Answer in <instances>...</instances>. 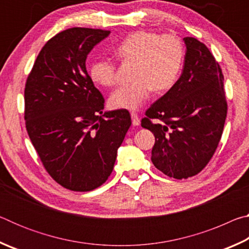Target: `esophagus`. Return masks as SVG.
I'll return each instance as SVG.
<instances>
[{"mask_svg":"<svg viewBox=\"0 0 249 249\" xmlns=\"http://www.w3.org/2000/svg\"><path fill=\"white\" fill-rule=\"evenodd\" d=\"M130 116H132V123L134 126H138L141 124V117L137 114V113L132 112L130 113Z\"/></svg>","mask_w":249,"mask_h":249,"instance_id":"34e87169","label":"esophagus"}]
</instances>
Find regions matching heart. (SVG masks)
Returning <instances> with one entry per match:
<instances>
[{
    "mask_svg": "<svg viewBox=\"0 0 249 249\" xmlns=\"http://www.w3.org/2000/svg\"><path fill=\"white\" fill-rule=\"evenodd\" d=\"M122 60L136 61L135 81L112 92L108 103L113 108L135 111L149 98L151 90L163 92L178 80L184 59L181 40L174 35L138 31L129 34L116 46ZM89 77L96 84L109 87L115 83L116 67L111 59H95L89 66Z\"/></svg>",
    "mask_w": 249,
    "mask_h": 249,
    "instance_id": "heart-1",
    "label": "heart"
}]
</instances>
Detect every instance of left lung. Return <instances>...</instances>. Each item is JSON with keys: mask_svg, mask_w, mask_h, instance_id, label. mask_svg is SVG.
I'll list each match as a JSON object with an SVG mask.
<instances>
[{"mask_svg": "<svg viewBox=\"0 0 249 249\" xmlns=\"http://www.w3.org/2000/svg\"><path fill=\"white\" fill-rule=\"evenodd\" d=\"M182 73L146 111L142 127L155 136L151 161L175 179L196 176L220 142L227 114L222 69L206 46L184 37ZM160 119L163 124H154Z\"/></svg>", "mask_w": 249, "mask_h": 249, "instance_id": "8db88e82", "label": "left lung"}]
</instances>
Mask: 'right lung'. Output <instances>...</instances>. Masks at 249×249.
Listing matches in <instances>:
<instances>
[{
  "label": "right lung",
  "instance_id": "1",
  "mask_svg": "<svg viewBox=\"0 0 249 249\" xmlns=\"http://www.w3.org/2000/svg\"><path fill=\"white\" fill-rule=\"evenodd\" d=\"M108 31L73 27L40 50L25 86V121L46 170L62 187L86 192L112 174L132 124L127 109L104 112L86 60Z\"/></svg>",
  "mask_w": 249,
  "mask_h": 249
}]
</instances>
